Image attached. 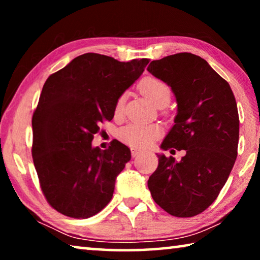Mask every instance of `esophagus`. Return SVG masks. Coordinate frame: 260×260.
<instances>
[{
	"label": "esophagus",
	"instance_id": "esophagus-1",
	"mask_svg": "<svg viewBox=\"0 0 260 260\" xmlns=\"http://www.w3.org/2000/svg\"><path fill=\"white\" fill-rule=\"evenodd\" d=\"M131 152H132V157H133V158L138 157V156L141 155V153H142L140 150H138L136 148H131Z\"/></svg>",
	"mask_w": 260,
	"mask_h": 260
}]
</instances>
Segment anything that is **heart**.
Here are the masks:
<instances>
[{
  "mask_svg": "<svg viewBox=\"0 0 260 260\" xmlns=\"http://www.w3.org/2000/svg\"><path fill=\"white\" fill-rule=\"evenodd\" d=\"M140 91L150 102L158 108H162L170 102L171 89L169 85L160 79L155 77H147L139 83ZM124 98H119L114 107V112L119 113L122 109ZM160 134V127L153 124H139L133 122L125 126L119 132V139L122 142L136 148H144Z\"/></svg>",
  "mask_w": 260,
  "mask_h": 260,
  "instance_id": "b5f03b06",
  "label": "heart"
}]
</instances>
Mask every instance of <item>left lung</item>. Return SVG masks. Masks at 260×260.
I'll return each instance as SVG.
<instances>
[{
  "label": "left lung",
  "mask_w": 260,
  "mask_h": 260,
  "mask_svg": "<svg viewBox=\"0 0 260 260\" xmlns=\"http://www.w3.org/2000/svg\"><path fill=\"white\" fill-rule=\"evenodd\" d=\"M147 70L171 87L178 103L160 148L186 150L180 161L157 155L148 188L167 213L193 217L215 201L236 160L240 120L234 94L208 61L190 52L152 60Z\"/></svg>",
  "instance_id": "left-lung-1"
}]
</instances>
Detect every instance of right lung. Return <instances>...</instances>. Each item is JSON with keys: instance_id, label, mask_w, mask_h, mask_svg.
Instances as JSON below:
<instances>
[{"instance_id": "1", "label": "right lung", "mask_w": 260, "mask_h": 260, "mask_svg": "<svg viewBox=\"0 0 260 260\" xmlns=\"http://www.w3.org/2000/svg\"><path fill=\"white\" fill-rule=\"evenodd\" d=\"M148 63V58L119 61L88 52L43 85L32 118V156L43 195L61 214L86 219L111 201L131 150L117 140L101 150L91 141Z\"/></svg>"}]
</instances>
